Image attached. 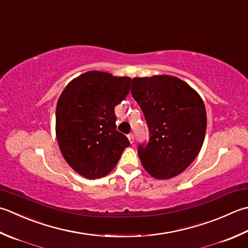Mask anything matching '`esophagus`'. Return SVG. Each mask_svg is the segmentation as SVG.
I'll list each match as a JSON object with an SVG mask.
<instances>
[{
  "label": "esophagus",
  "mask_w": 248,
  "mask_h": 248,
  "mask_svg": "<svg viewBox=\"0 0 248 248\" xmlns=\"http://www.w3.org/2000/svg\"><path fill=\"white\" fill-rule=\"evenodd\" d=\"M128 139H129V140H130V143L133 144V142H134V135H133V134H129V135H128Z\"/></svg>",
  "instance_id": "esophagus-1"
}]
</instances>
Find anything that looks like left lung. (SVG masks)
<instances>
[{
    "label": "left lung",
    "mask_w": 248,
    "mask_h": 248,
    "mask_svg": "<svg viewBox=\"0 0 248 248\" xmlns=\"http://www.w3.org/2000/svg\"><path fill=\"white\" fill-rule=\"evenodd\" d=\"M131 93L143 110L148 142L139 145L144 169L155 178L168 179L190 166L202 147L206 110L197 92L177 77H135Z\"/></svg>",
    "instance_id": "obj_1"
}]
</instances>
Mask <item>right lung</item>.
Masks as SVG:
<instances>
[{"mask_svg": "<svg viewBox=\"0 0 248 248\" xmlns=\"http://www.w3.org/2000/svg\"><path fill=\"white\" fill-rule=\"evenodd\" d=\"M131 78L90 71L60 95L56 134L65 161L79 175L95 179L113 170L130 142L117 131L115 106L125 99Z\"/></svg>", "mask_w": 248, "mask_h": 248, "instance_id": "1", "label": "right lung"}]
</instances>
